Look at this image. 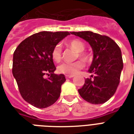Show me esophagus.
Listing matches in <instances>:
<instances>
[{
  "label": "esophagus",
  "instance_id": "obj_1",
  "mask_svg": "<svg viewBox=\"0 0 134 134\" xmlns=\"http://www.w3.org/2000/svg\"><path fill=\"white\" fill-rule=\"evenodd\" d=\"M66 78H72L73 77V75H66Z\"/></svg>",
  "mask_w": 134,
  "mask_h": 134
}]
</instances>
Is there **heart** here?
Segmentation results:
<instances>
[{
    "mask_svg": "<svg viewBox=\"0 0 134 134\" xmlns=\"http://www.w3.org/2000/svg\"><path fill=\"white\" fill-rule=\"evenodd\" d=\"M68 45L71 48L78 52L79 57L81 58L84 61H87L89 59V55L83 51L85 48V44L81 40L75 39L68 42ZM52 57L53 60L56 62H59L62 59V48L60 44H56L52 51ZM84 67L83 63L81 61H77L72 63H63L58 66V72L66 75H74L81 70Z\"/></svg>",
    "mask_w": 134,
    "mask_h": 134,
    "instance_id": "obj_1",
    "label": "heart"
}]
</instances>
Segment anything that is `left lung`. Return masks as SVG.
Instances as JSON below:
<instances>
[{"label":"left lung","instance_id":"left-lung-1","mask_svg":"<svg viewBox=\"0 0 134 134\" xmlns=\"http://www.w3.org/2000/svg\"><path fill=\"white\" fill-rule=\"evenodd\" d=\"M90 43L94 58L89 72L94 77L85 79L83 87L78 90L81 97L92 104H101L115 93L123 68L120 47L108 36L92 31L71 32Z\"/></svg>","mask_w":134,"mask_h":134}]
</instances>
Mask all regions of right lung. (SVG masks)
I'll list each match as a JSON object with an SVG mask.
<instances>
[{"mask_svg":"<svg viewBox=\"0 0 134 134\" xmlns=\"http://www.w3.org/2000/svg\"><path fill=\"white\" fill-rule=\"evenodd\" d=\"M71 32L42 31L28 37L13 54L12 73L21 96L38 108L50 106L58 100L64 75H56L52 51ZM49 77L44 79V75Z\"/></svg>","mask_w":134,"mask_h":134,"instance_id":"right-lung-1","label":"right lung"}]
</instances>
